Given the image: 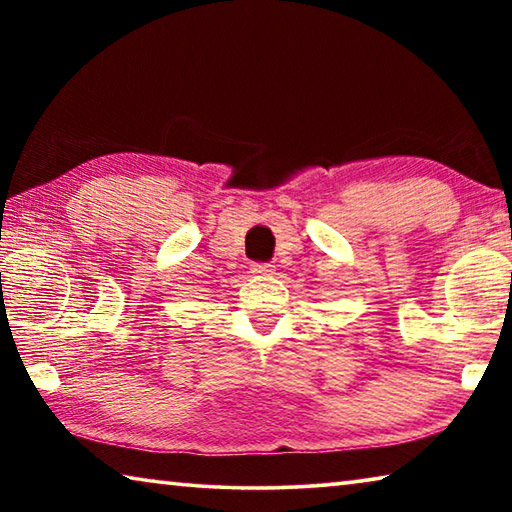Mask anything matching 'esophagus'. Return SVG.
<instances>
[{
    "label": "esophagus",
    "mask_w": 512,
    "mask_h": 512,
    "mask_svg": "<svg viewBox=\"0 0 512 512\" xmlns=\"http://www.w3.org/2000/svg\"><path fill=\"white\" fill-rule=\"evenodd\" d=\"M250 271H253L257 277L259 275H273L275 266L273 264H253V268H250Z\"/></svg>",
    "instance_id": "34e87169"
}]
</instances>
